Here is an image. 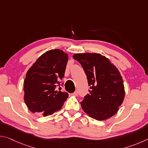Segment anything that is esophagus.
<instances>
[{
  "instance_id": "34e87169",
  "label": "esophagus",
  "mask_w": 148,
  "mask_h": 148,
  "mask_svg": "<svg viewBox=\"0 0 148 148\" xmlns=\"http://www.w3.org/2000/svg\"><path fill=\"white\" fill-rule=\"evenodd\" d=\"M74 95H75V96H77V95H78V91H75L74 92V93H73Z\"/></svg>"
}]
</instances>
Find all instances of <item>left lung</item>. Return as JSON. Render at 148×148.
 <instances>
[{"mask_svg":"<svg viewBox=\"0 0 148 148\" xmlns=\"http://www.w3.org/2000/svg\"><path fill=\"white\" fill-rule=\"evenodd\" d=\"M73 58L78 61L86 72L89 93L80 104L89 117L103 121L114 116L125 98L123 77L110 60L96 53H76Z\"/></svg>","mask_w":148,"mask_h":148,"instance_id":"left-lung-1","label":"left lung"}]
</instances>
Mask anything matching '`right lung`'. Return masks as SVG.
Listing matches in <instances>:
<instances>
[{
  "label": "right lung",
  "instance_id": "right-lung-1",
  "mask_svg": "<svg viewBox=\"0 0 148 148\" xmlns=\"http://www.w3.org/2000/svg\"><path fill=\"white\" fill-rule=\"evenodd\" d=\"M68 55L59 49L42 54L26 74L24 101L32 113L47 116L61 110L69 94L61 91Z\"/></svg>",
  "mask_w": 148,
  "mask_h": 148
}]
</instances>
